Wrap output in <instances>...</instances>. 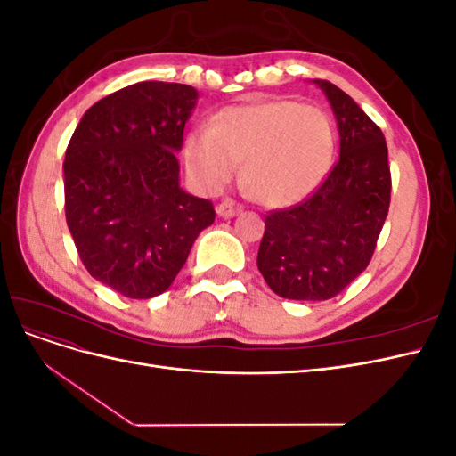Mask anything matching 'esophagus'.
I'll use <instances>...</instances> for the list:
<instances>
[{"label":"esophagus","mask_w":456,"mask_h":456,"mask_svg":"<svg viewBox=\"0 0 456 456\" xmlns=\"http://www.w3.org/2000/svg\"><path fill=\"white\" fill-rule=\"evenodd\" d=\"M240 211H241V207H240L236 201H233V200H224L223 203H220V205L216 207L218 216H223V218L236 216Z\"/></svg>","instance_id":"1"}]
</instances>
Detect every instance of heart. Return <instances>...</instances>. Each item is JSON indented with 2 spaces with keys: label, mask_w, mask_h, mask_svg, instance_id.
<instances>
[{
  "label": "heart",
  "mask_w": 456,
  "mask_h": 456,
  "mask_svg": "<svg viewBox=\"0 0 456 456\" xmlns=\"http://www.w3.org/2000/svg\"><path fill=\"white\" fill-rule=\"evenodd\" d=\"M335 129L322 108L297 101L226 106L211 127L190 129L183 144L186 171L201 191L216 194L243 159V178L256 200L291 207L308 200L327 178Z\"/></svg>",
  "instance_id": "1"
}]
</instances>
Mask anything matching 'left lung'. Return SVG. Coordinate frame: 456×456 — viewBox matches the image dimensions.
<instances>
[{"label":"left lung","instance_id":"1","mask_svg":"<svg viewBox=\"0 0 456 456\" xmlns=\"http://www.w3.org/2000/svg\"><path fill=\"white\" fill-rule=\"evenodd\" d=\"M333 108L340 158L305 203L270 213L256 266L275 295L291 300L337 297L375 253L390 207L388 146L350 94L314 79Z\"/></svg>","mask_w":456,"mask_h":456}]
</instances>
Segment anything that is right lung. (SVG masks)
<instances>
[{
    "mask_svg": "<svg viewBox=\"0 0 456 456\" xmlns=\"http://www.w3.org/2000/svg\"><path fill=\"white\" fill-rule=\"evenodd\" d=\"M198 91L141 81L93 104L64 158V209L81 262L127 298L167 291L213 203L181 188L184 126Z\"/></svg>",
    "mask_w": 456,
    "mask_h": 456,
    "instance_id": "obj_1",
    "label": "right lung"
}]
</instances>
